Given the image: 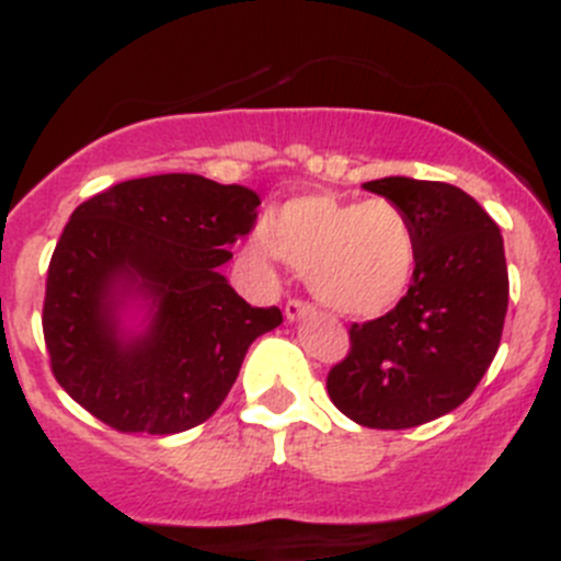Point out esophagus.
Returning a JSON list of instances; mask_svg holds the SVG:
<instances>
[{
	"mask_svg": "<svg viewBox=\"0 0 561 561\" xmlns=\"http://www.w3.org/2000/svg\"><path fill=\"white\" fill-rule=\"evenodd\" d=\"M283 313H286L288 321L308 319V316H313V305L302 302V299H288L286 308H283Z\"/></svg>",
	"mask_w": 561,
	"mask_h": 561,
	"instance_id": "obj_1",
	"label": "esophagus"
}]
</instances>
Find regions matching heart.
<instances>
[{"instance_id": "1", "label": "heart", "mask_w": 561, "mask_h": 561, "mask_svg": "<svg viewBox=\"0 0 561 561\" xmlns=\"http://www.w3.org/2000/svg\"><path fill=\"white\" fill-rule=\"evenodd\" d=\"M256 262L283 259L310 291L348 319L390 313L417 273V231L398 204L305 193L288 198L251 242Z\"/></svg>"}]
</instances>
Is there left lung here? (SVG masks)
Wrapping results in <instances>:
<instances>
[{
	"instance_id": "8db88e82",
	"label": "left lung",
	"mask_w": 561,
	"mask_h": 561,
	"mask_svg": "<svg viewBox=\"0 0 561 561\" xmlns=\"http://www.w3.org/2000/svg\"><path fill=\"white\" fill-rule=\"evenodd\" d=\"M363 187L412 218L417 273L390 313L352 324L327 392L365 428H414L461 407L496 357L510 297L502 231L447 182L385 176Z\"/></svg>"
}]
</instances>
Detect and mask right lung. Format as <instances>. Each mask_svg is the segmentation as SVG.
I'll return each instance as SVG.
<instances>
[{"instance_id":"1","label":"right lung","mask_w":561,"mask_h":561,"mask_svg":"<svg viewBox=\"0 0 561 561\" xmlns=\"http://www.w3.org/2000/svg\"><path fill=\"white\" fill-rule=\"evenodd\" d=\"M259 204L242 185L158 174L76 207L48 264L43 335L62 390L100 423L165 436L218 412L248 346L283 321L220 273Z\"/></svg>"}]
</instances>
